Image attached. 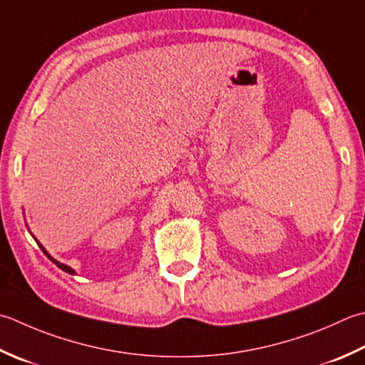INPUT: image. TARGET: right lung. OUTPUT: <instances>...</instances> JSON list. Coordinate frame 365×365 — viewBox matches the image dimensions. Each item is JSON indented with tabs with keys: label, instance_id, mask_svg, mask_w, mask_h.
Returning <instances> with one entry per match:
<instances>
[{
	"label": "right lung",
	"instance_id": "add662e5",
	"mask_svg": "<svg viewBox=\"0 0 365 365\" xmlns=\"http://www.w3.org/2000/svg\"><path fill=\"white\" fill-rule=\"evenodd\" d=\"M34 240H36V239H34ZM36 242H38V240H36ZM38 245L41 247V250H42V252H44V255L47 256V258H48L50 261H52V262H55V264H56V266H58V267H60L61 270H64V272H68V274H76L73 269H71L69 266H66V264H61V262H58V261H56V259H53V258H52V256H50V255H48V253L46 252V248H44V247H42V245L39 244V242H38Z\"/></svg>",
	"mask_w": 365,
	"mask_h": 365
}]
</instances>
